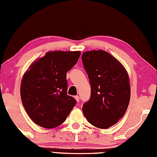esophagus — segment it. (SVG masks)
Here are the masks:
<instances>
[{"instance_id": "34e87169", "label": "esophagus", "mask_w": 157, "mask_h": 157, "mask_svg": "<svg viewBox=\"0 0 157 157\" xmlns=\"http://www.w3.org/2000/svg\"><path fill=\"white\" fill-rule=\"evenodd\" d=\"M75 98L76 99V101L77 102H79L80 101V97H79L78 96H75Z\"/></svg>"}]
</instances>
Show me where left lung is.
Masks as SVG:
<instances>
[{
	"instance_id": "left-lung-1",
	"label": "left lung",
	"mask_w": 157,
	"mask_h": 157,
	"mask_svg": "<svg viewBox=\"0 0 157 157\" xmlns=\"http://www.w3.org/2000/svg\"><path fill=\"white\" fill-rule=\"evenodd\" d=\"M83 67L90 80V100L84 103L82 112L93 126L106 129L125 114L130 98L129 77L124 67L106 51L82 53Z\"/></svg>"
}]
</instances>
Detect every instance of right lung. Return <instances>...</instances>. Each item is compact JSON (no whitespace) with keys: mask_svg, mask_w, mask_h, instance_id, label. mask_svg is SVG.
Wrapping results in <instances>:
<instances>
[{"mask_svg":"<svg viewBox=\"0 0 157 157\" xmlns=\"http://www.w3.org/2000/svg\"><path fill=\"white\" fill-rule=\"evenodd\" d=\"M80 51H51L33 63L24 75L21 98L37 125L51 129L64 122L76 100L67 95V72L78 61Z\"/></svg>","mask_w":157,"mask_h":157,"instance_id":"1","label":"right lung"}]
</instances>
